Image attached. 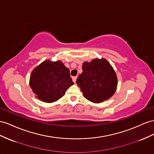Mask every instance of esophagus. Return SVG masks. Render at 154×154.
<instances>
[{
  "mask_svg": "<svg viewBox=\"0 0 154 154\" xmlns=\"http://www.w3.org/2000/svg\"><path fill=\"white\" fill-rule=\"evenodd\" d=\"M76 79H77V76H74V77H72V81H73L74 83H76Z\"/></svg>",
  "mask_w": 154,
  "mask_h": 154,
  "instance_id": "1",
  "label": "esophagus"
}]
</instances>
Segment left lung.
<instances>
[{
    "label": "left lung",
    "mask_w": 154,
    "mask_h": 154,
    "mask_svg": "<svg viewBox=\"0 0 154 154\" xmlns=\"http://www.w3.org/2000/svg\"><path fill=\"white\" fill-rule=\"evenodd\" d=\"M83 72L77 78L84 97L93 103L109 99L117 88L118 80L114 69L105 58H95L82 64Z\"/></svg>",
    "instance_id": "left-lung-1"
}]
</instances>
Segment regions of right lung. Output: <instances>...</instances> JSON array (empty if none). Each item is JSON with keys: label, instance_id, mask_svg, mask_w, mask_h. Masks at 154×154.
Wrapping results in <instances>:
<instances>
[{"label": "right lung", "instance_id": "1", "mask_svg": "<svg viewBox=\"0 0 154 154\" xmlns=\"http://www.w3.org/2000/svg\"><path fill=\"white\" fill-rule=\"evenodd\" d=\"M29 84L37 99L52 103L63 97L74 82L63 62L47 60L32 70Z\"/></svg>", "mask_w": 154, "mask_h": 154}]
</instances>
